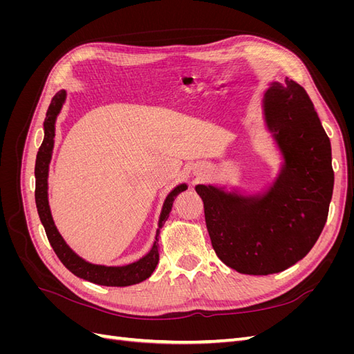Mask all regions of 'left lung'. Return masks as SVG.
I'll return each mask as SVG.
<instances>
[{
  "label": "left lung",
  "mask_w": 354,
  "mask_h": 354,
  "mask_svg": "<svg viewBox=\"0 0 354 354\" xmlns=\"http://www.w3.org/2000/svg\"><path fill=\"white\" fill-rule=\"evenodd\" d=\"M285 168L263 198L196 186L212 248L243 274L279 273L308 254L322 233L334 190L330 142L301 85L285 80L264 95Z\"/></svg>",
  "instance_id": "1"
}]
</instances>
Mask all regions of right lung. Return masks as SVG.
<instances>
[{"label":"right lung","mask_w":354,"mask_h":354,"mask_svg":"<svg viewBox=\"0 0 354 354\" xmlns=\"http://www.w3.org/2000/svg\"><path fill=\"white\" fill-rule=\"evenodd\" d=\"M66 93L59 91L55 97L51 99V103L46 113L44 120V140L39 147L37 153V162H35V202H37V209L38 216L42 223V226L46 229V234L48 238V242L51 248L55 250L59 260L63 263L69 272H72L75 276L81 277V279L90 281L97 285L104 286H130L138 282H143L147 279L155 270V267L159 261V245H158V236L159 230L156 233V241L152 246L151 252L142 260H138L133 264L122 266V267H106V266H97V264H90L84 261L82 259L75 254L66 242L63 241L60 233L57 232L55 221L51 218V212L48 207V199H47V176H48V164L51 158L53 145H55V122L56 116L62 109V104L65 102ZM186 190V185L177 186L168 198L165 199L162 212H160L159 218V229L162 227V224L169 216L171 207H173V202L176 196L181 192Z\"/></svg>","instance_id":"1"}]
</instances>
